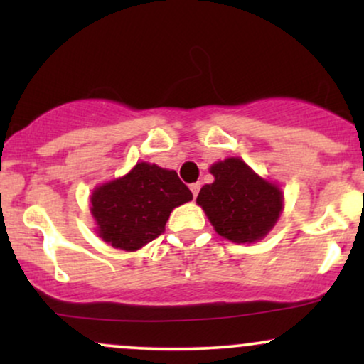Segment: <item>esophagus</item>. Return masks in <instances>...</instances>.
I'll use <instances>...</instances> for the list:
<instances>
[{"mask_svg": "<svg viewBox=\"0 0 364 364\" xmlns=\"http://www.w3.org/2000/svg\"><path fill=\"white\" fill-rule=\"evenodd\" d=\"M190 190H191V193H193V196L196 198V195H198V191H200V183H191Z\"/></svg>", "mask_w": 364, "mask_h": 364, "instance_id": "esophagus-1", "label": "esophagus"}]
</instances>
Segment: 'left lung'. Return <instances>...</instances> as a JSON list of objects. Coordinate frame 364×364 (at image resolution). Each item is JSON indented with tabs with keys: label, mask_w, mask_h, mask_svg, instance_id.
<instances>
[{
	"label": "left lung",
	"mask_w": 364,
	"mask_h": 364,
	"mask_svg": "<svg viewBox=\"0 0 364 364\" xmlns=\"http://www.w3.org/2000/svg\"><path fill=\"white\" fill-rule=\"evenodd\" d=\"M214 183L202 186L196 203L205 210L217 235L232 243L262 240L284 208L281 188L258 176L240 157L210 168Z\"/></svg>",
	"instance_id": "obj_1"
}]
</instances>
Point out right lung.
<instances>
[{
	"instance_id": "right-lung-1",
	"label": "right lung",
	"mask_w": 364,
	"mask_h": 364,
	"mask_svg": "<svg viewBox=\"0 0 364 364\" xmlns=\"http://www.w3.org/2000/svg\"><path fill=\"white\" fill-rule=\"evenodd\" d=\"M191 198L176 171L139 162L123 178L95 188L90 212L106 243L135 252L161 236L173 208Z\"/></svg>"
}]
</instances>
